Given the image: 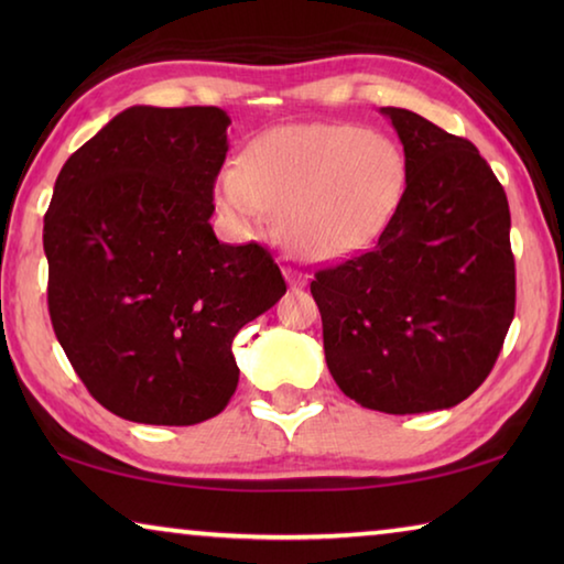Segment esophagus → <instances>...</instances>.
Returning a JSON list of instances; mask_svg holds the SVG:
<instances>
[{
	"label": "esophagus",
	"instance_id": "esophagus-1",
	"mask_svg": "<svg viewBox=\"0 0 564 564\" xmlns=\"http://www.w3.org/2000/svg\"><path fill=\"white\" fill-rule=\"evenodd\" d=\"M283 275H285V281H289L291 289H303V285L308 283V279H305V275H303V273H299V271L285 269V271H283Z\"/></svg>",
	"mask_w": 564,
	"mask_h": 564
}]
</instances>
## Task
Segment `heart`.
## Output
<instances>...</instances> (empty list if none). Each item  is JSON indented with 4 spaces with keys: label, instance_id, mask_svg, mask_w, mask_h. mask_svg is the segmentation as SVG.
Masks as SVG:
<instances>
[{
    "label": "heart",
    "instance_id": "obj_1",
    "mask_svg": "<svg viewBox=\"0 0 564 564\" xmlns=\"http://www.w3.org/2000/svg\"><path fill=\"white\" fill-rule=\"evenodd\" d=\"M408 186L403 149L352 123H289L265 131L216 178V198L241 231L279 212V234L308 261L362 251L395 216Z\"/></svg>",
    "mask_w": 564,
    "mask_h": 564
}]
</instances>
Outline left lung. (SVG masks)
Masks as SVG:
<instances>
[{"label":"left lung","mask_w":564,"mask_h":564,"mask_svg":"<svg viewBox=\"0 0 564 564\" xmlns=\"http://www.w3.org/2000/svg\"><path fill=\"white\" fill-rule=\"evenodd\" d=\"M408 186L373 248L311 281L333 380L362 408L431 413L473 395L514 316L510 208L470 141L408 109Z\"/></svg>","instance_id":"obj_1"}]
</instances>
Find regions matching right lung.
Instances as JSON below:
<instances>
[{
	"label": "right lung",
	"instance_id": "1",
	"mask_svg": "<svg viewBox=\"0 0 564 564\" xmlns=\"http://www.w3.org/2000/svg\"><path fill=\"white\" fill-rule=\"evenodd\" d=\"M231 119L131 107L66 159L44 214L50 316L89 393L147 425H196L238 386L236 333L285 293L269 248L214 234Z\"/></svg>",
	"mask_w": 564,
	"mask_h": 564
}]
</instances>
